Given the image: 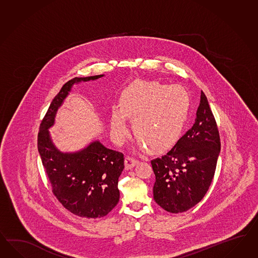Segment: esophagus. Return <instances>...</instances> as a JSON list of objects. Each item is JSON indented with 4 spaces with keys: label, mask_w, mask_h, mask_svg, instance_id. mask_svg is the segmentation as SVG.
<instances>
[{
    "label": "esophagus",
    "mask_w": 258,
    "mask_h": 258,
    "mask_svg": "<svg viewBox=\"0 0 258 258\" xmlns=\"http://www.w3.org/2000/svg\"><path fill=\"white\" fill-rule=\"evenodd\" d=\"M138 163V160L132 157H126L125 159V168L126 170H131L136 164Z\"/></svg>",
    "instance_id": "esophagus-1"
}]
</instances>
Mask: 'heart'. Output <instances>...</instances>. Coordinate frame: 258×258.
<instances>
[{
    "label": "heart",
    "mask_w": 258,
    "mask_h": 258,
    "mask_svg": "<svg viewBox=\"0 0 258 258\" xmlns=\"http://www.w3.org/2000/svg\"><path fill=\"white\" fill-rule=\"evenodd\" d=\"M190 98L184 88L158 82H136L123 92L111 112V132L117 144L128 135L126 117L136 137L149 150L166 151L175 145L188 117Z\"/></svg>",
    "instance_id": "obj_1"
}]
</instances>
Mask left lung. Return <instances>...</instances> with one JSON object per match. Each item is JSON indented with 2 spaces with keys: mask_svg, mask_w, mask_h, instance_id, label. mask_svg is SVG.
Wrapping results in <instances>:
<instances>
[{
  "mask_svg": "<svg viewBox=\"0 0 258 258\" xmlns=\"http://www.w3.org/2000/svg\"><path fill=\"white\" fill-rule=\"evenodd\" d=\"M195 123L172 149L152 160L154 200L165 211H188L203 199L213 181L220 153L219 132L207 97L201 91Z\"/></svg>",
  "mask_w": 258,
  "mask_h": 258,
  "instance_id": "obj_1",
  "label": "left lung"
}]
</instances>
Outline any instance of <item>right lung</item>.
<instances>
[{
    "mask_svg": "<svg viewBox=\"0 0 258 258\" xmlns=\"http://www.w3.org/2000/svg\"><path fill=\"white\" fill-rule=\"evenodd\" d=\"M103 76L76 77L66 83L51 102L38 134V151L54 195L71 213L86 218L103 217L118 203L124 155L106 148L99 140L78 151H60L52 141L49 128L75 84Z\"/></svg>",
    "mask_w": 258,
    "mask_h": 258,
    "instance_id": "obj_1",
    "label": "right lung"
}]
</instances>
